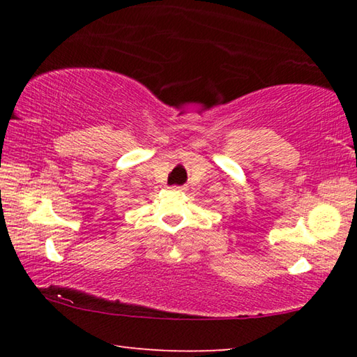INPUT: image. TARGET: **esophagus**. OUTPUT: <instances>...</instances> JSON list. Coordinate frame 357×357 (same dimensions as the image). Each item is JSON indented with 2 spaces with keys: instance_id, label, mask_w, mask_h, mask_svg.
<instances>
[{
  "instance_id": "34e87169",
  "label": "esophagus",
  "mask_w": 357,
  "mask_h": 357,
  "mask_svg": "<svg viewBox=\"0 0 357 357\" xmlns=\"http://www.w3.org/2000/svg\"><path fill=\"white\" fill-rule=\"evenodd\" d=\"M170 189L174 190V192H183V190H185V187H183V185H172Z\"/></svg>"
}]
</instances>
